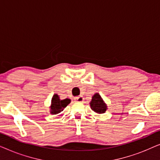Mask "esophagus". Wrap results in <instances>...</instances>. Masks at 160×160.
<instances>
[{
  "label": "esophagus",
  "instance_id": "34e87169",
  "mask_svg": "<svg viewBox=\"0 0 160 160\" xmlns=\"http://www.w3.org/2000/svg\"><path fill=\"white\" fill-rule=\"evenodd\" d=\"M75 100H76L77 102H83L84 100V98L82 96H78V97L75 98Z\"/></svg>",
  "mask_w": 160,
  "mask_h": 160
}]
</instances>
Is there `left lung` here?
I'll return each instance as SVG.
<instances>
[{
	"label": "left lung",
	"instance_id": "left-lung-1",
	"mask_svg": "<svg viewBox=\"0 0 160 160\" xmlns=\"http://www.w3.org/2000/svg\"><path fill=\"white\" fill-rule=\"evenodd\" d=\"M89 104H90V107L92 111L98 113H103L107 110L106 104L105 103L103 100L102 99V98L98 93H95L92 96Z\"/></svg>",
	"mask_w": 160,
	"mask_h": 160
}]
</instances>
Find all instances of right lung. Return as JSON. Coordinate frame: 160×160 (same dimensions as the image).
I'll use <instances>...</instances> for the list:
<instances>
[{
    "mask_svg": "<svg viewBox=\"0 0 160 160\" xmlns=\"http://www.w3.org/2000/svg\"><path fill=\"white\" fill-rule=\"evenodd\" d=\"M71 102V100L68 98L60 100L59 95L54 94L52 98V104L50 106V113L52 114H58L63 111L65 107Z\"/></svg>",
    "mask_w": 160,
    "mask_h": 160,
    "instance_id": "1",
    "label": "right lung"
}]
</instances>
